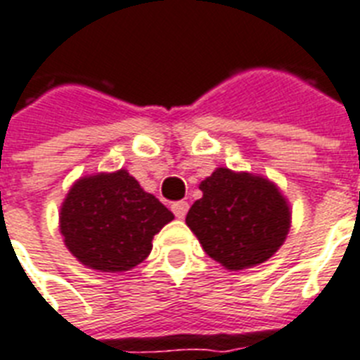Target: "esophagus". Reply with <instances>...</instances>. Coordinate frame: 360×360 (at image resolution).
<instances>
[{
    "label": "esophagus",
    "instance_id": "1",
    "mask_svg": "<svg viewBox=\"0 0 360 360\" xmlns=\"http://www.w3.org/2000/svg\"><path fill=\"white\" fill-rule=\"evenodd\" d=\"M172 212H174V215H176L178 219H184L186 217V214H188L189 210V204L186 202V200H178V202H172Z\"/></svg>",
    "mask_w": 360,
    "mask_h": 360
}]
</instances>
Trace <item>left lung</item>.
Instances as JSON below:
<instances>
[{"label": "left lung", "instance_id": "1", "mask_svg": "<svg viewBox=\"0 0 360 360\" xmlns=\"http://www.w3.org/2000/svg\"><path fill=\"white\" fill-rule=\"evenodd\" d=\"M186 215L210 258L230 271L255 267L281 249L292 225V210L275 182L262 174L217 167L204 178Z\"/></svg>", "mask_w": 360, "mask_h": 360}]
</instances>
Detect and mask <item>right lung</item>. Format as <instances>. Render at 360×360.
<instances>
[{
    "mask_svg": "<svg viewBox=\"0 0 360 360\" xmlns=\"http://www.w3.org/2000/svg\"><path fill=\"white\" fill-rule=\"evenodd\" d=\"M174 219L126 169L77 178L59 212L66 249L102 273L134 269L152 251L154 236Z\"/></svg>",
    "mask_w": 360,
    "mask_h": 360,
    "instance_id": "obj_1",
    "label": "right lung"
}]
</instances>
